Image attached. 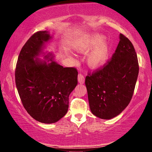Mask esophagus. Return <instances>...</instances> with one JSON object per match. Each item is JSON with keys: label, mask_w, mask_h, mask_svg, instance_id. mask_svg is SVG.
Instances as JSON below:
<instances>
[{"label": "esophagus", "mask_w": 152, "mask_h": 152, "mask_svg": "<svg viewBox=\"0 0 152 152\" xmlns=\"http://www.w3.org/2000/svg\"><path fill=\"white\" fill-rule=\"evenodd\" d=\"M77 79H78V82L79 83L83 84L84 83V81H85V78H84V77L83 76V75L79 74L78 75V77H77Z\"/></svg>", "instance_id": "1"}]
</instances>
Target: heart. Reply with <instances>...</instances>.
<instances>
[{"label": "heart", "instance_id": "obj_1", "mask_svg": "<svg viewBox=\"0 0 152 152\" xmlns=\"http://www.w3.org/2000/svg\"><path fill=\"white\" fill-rule=\"evenodd\" d=\"M87 62L88 66L93 69H99L107 62L109 53L110 45L107 41H104V37L95 34L89 37L87 40L77 47V50L81 53L88 52Z\"/></svg>", "mask_w": 152, "mask_h": 152}]
</instances>
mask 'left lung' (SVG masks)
<instances>
[{"mask_svg": "<svg viewBox=\"0 0 152 152\" xmlns=\"http://www.w3.org/2000/svg\"><path fill=\"white\" fill-rule=\"evenodd\" d=\"M134 46L122 34L111 59L86 77L90 110L104 120L115 118L131 100L139 75Z\"/></svg>", "mask_w": 152, "mask_h": 152, "instance_id": "1", "label": "left lung"}]
</instances>
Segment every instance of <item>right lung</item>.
I'll use <instances>...</instances> for the list:
<instances>
[{
	"label": "right lung",
	"mask_w": 152,
	"mask_h": 152,
	"mask_svg": "<svg viewBox=\"0 0 152 152\" xmlns=\"http://www.w3.org/2000/svg\"><path fill=\"white\" fill-rule=\"evenodd\" d=\"M52 39L47 30L31 36L20 51L15 72L23 106L32 118L44 124L55 123L66 115L69 96L77 85L76 69L64 68L52 53L43 52Z\"/></svg>",
	"instance_id": "right-lung-1"
}]
</instances>
